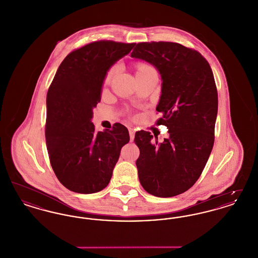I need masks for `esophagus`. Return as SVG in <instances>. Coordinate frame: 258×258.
<instances>
[{
  "mask_svg": "<svg viewBox=\"0 0 258 258\" xmlns=\"http://www.w3.org/2000/svg\"><path fill=\"white\" fill-rule=\"evenodd\" d=\"M128 132H130V136H131V141H133V140L135 139V128H133V127H131V128L128 130Z\"/></svg>",
  "mask_w": 258,
  "mask_h": 258,
  "instance_id": "obj_1",
  "label": "esophagus"
}]
</instances>
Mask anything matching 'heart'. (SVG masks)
Listing matches in <instances>:
<instances>
[{"mask_svg": "<svg viewBox=\"0 0 258 258\" xmlns=\"http://www.w3.org/2000/svg\"><path fill=\"white\" fill-rule=\"evenodd\" d=\"M154 70H155V69H154L152 66L148 64V63H144V62H143V63H139V64L137 66L136 74L148 73V72H151V71H154ZM116 71H117V66H114V67H112L110 70L107 72V74L105 75V78H104V82H105V83H107V82L110 81L111 78L113 77V75L115 74Z\"/></svg>", "mask_w": 258, "mask_h": 258, "instance_id": "heart-1", "label": "heart"}]
</instances>
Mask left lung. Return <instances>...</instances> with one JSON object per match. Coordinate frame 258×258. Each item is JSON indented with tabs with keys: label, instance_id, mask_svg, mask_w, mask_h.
Wrapping results in <instances>:
<instances>
[{
	"label": "left lung",
	"instance_id": "8db88e82",
	"mask_svg": "<svg viewBox=\"0 0 258 258\" xmlns=\"http://www.w3.org/2000/svg\"><path fill=\"white\" fill-rule=\"evenodd\" d=\"M131 56L153 64L161 77L157 111L169 138L153 140L149 132L135 134L136 160L143 188L154 197L181 195L196 184L215 140L218 91L206 59L196 50L167 41L137 43Z\"/></svg>",
	"mask_w": 258,
	"mask_h": 258
}]
</instances>
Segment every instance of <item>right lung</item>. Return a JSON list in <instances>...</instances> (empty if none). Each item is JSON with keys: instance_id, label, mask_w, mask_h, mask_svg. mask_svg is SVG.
Instances as JSON below:
<instances>
[{"instance_id": "1", "label": "right lung", "mask_w": 258, "mask_h": 258, "mask_svg": "<svg viewBox=\"0 0 258 258\" xmlns=\"http://www.w3.org/2000/svg\"><path fill=\"white\" fill-rule=\"evenodd\" d=\"M135 45L99 40L74 50L61 61L50 85L46 146L58 180L72 191L89 195L106 187L121 149L130 141L122 123L97 133L92 118L107 72Z\"/></svg>"}]
</instances>
